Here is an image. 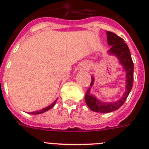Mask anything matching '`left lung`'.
Segmentation results:
<instances>
[{
    "mask_svg": "<svg viewBox=\"0 0 149 149\" xmlns=\"http://www.w3.org/2000/svg\"><path fill=\"white\" fill-rule=\"evenodd\" d=\"M107 43L111 45V48L108 51L110 54L115 55L119 59V63L123 66L124 70L126 72V90L123 96L115 102H103L95 97L90 93V87L86 91L85 95V101L89 109L97 113H110L122 106L127 99L129 93L131 92L134 81V63L131 58L130 50L127 44L122 38L119 37L113 33L107 31ZM94 83V77H92L90 86H93Z\"/></svg>",
    "mask_w": 149,
    "mask_h": 149,
    "instance_id": "1",
    "label": "left lung"
}]
</instances>
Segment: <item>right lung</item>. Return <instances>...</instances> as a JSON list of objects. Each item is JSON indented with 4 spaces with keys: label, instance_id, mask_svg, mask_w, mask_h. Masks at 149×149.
<instances>
[{
    "label": "right lung",
    "instance_id": "right-lung-1",
    "mask_svg": "<svg viewBox=\"0 0 149 149\" xmlns=\"http://www.w3.org/2000/svg\"><path fill=\"white\" fill-rule=\"evenodd\" d=\"M56 100L54 101V102L53 104H51V105L48 106L47 107H45V108L42 109V110H39V111H34V112H32V113H30V114H35V115H36V114H40V113H45V112L48 111V110H50V109L52 108V107L54 106L55 103H56Z\"/></svg>",
    "mask_w": 149,
    "mask_h": 149
}]
</instances>
